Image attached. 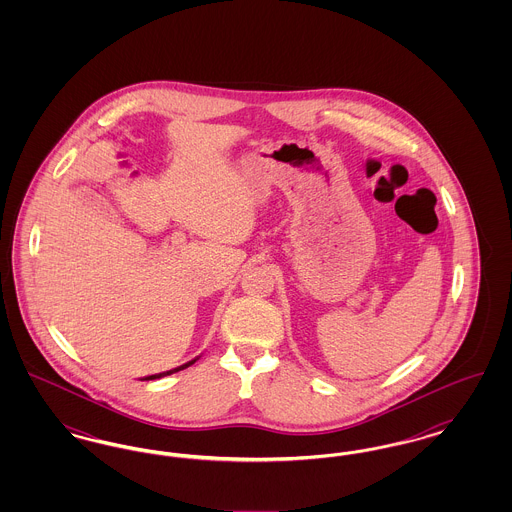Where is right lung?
Wrapping results in <instances>:
<instances>
[{"label":"right lung","instance_id":"1","mask_svg":"<svg viewBox=\"0 0 512 512\" xmlns=\"http://www.w3.org/2000/svg\"><path fill=\"white\" fill-rule=\"evenodd\" d=\"M197 359L194 361H190V363H186V365L178 366V368H172V370H167V372H159V374H151V376H146L144 380H155V378H163V376H169L172 372H178V370H184V368H188L190 365H194Z\"/></svg>","mask_w":512,"mask_h":512}]
</instances>
